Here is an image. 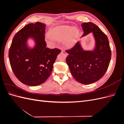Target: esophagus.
I'll use <instances>...</instances> for the list:
<instances>
[{
    "label": "esophagus",
    "mask_w": 124,
    "mask_h": 124,
    "mask_svg": "<svg viewBox=\"0 0 124 124\" xmlns=\"http://www.w3.org/2000/svg\"><path fill=\"white\" fill-rule=\"evenodd\" d=\"M61 52L62 53H63V54H65L66 55H67V53H66V52L64 51V50H62V51H61Z\"/></svg>",
    "instance_id": "34e87169"
}]
</instances>
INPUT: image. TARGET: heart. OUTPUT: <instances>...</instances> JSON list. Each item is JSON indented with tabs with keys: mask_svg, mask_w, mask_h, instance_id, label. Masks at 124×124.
I'll list each match as a JSON object with an SVG mask.
<instances>
[{
	"mask_svg": "<svg viewBox=\"0 0 124 124\" xmlns=\"http://www.w3.org/2000/svg\"><path fill=\"white\" fill-rule=\"evenodd\" d=\"M78 35L77 30L69 26H59L51 29L46 38V42L54 44L55 41H62L63 44L66 47H70L76 40Z\"/></svg>",
	"mask_w": 124,
	"mask_h": 124,
	"instance_id": "obj_1",
	"label": "heart"
}]
</instances>
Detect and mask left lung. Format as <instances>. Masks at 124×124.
I'll return each mask as SVG.
<instances>
[{"mask_svg": "<svg viewBox=\"0 0 124 124\" xmlns=\"http://www.w3.org/2000/svg\"><path fill=\"white\" fill-rule=\"evenodd\" d=\"M83 37L92 33L95 46L92 50L83 48L81 40L69 50L66 62L73 77L83 84H89L98 81L108 68L111 61V51L107 36L95 24L91 22L81 25Z\"/></svg>", "mask_w": 124, "mask_h": 124, "instance_id": "8db88e82", "label": "left lung"}]
</instances>
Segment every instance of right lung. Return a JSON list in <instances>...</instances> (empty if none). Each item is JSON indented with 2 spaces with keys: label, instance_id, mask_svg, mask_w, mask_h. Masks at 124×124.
<instances>
[{
  "label": "right lung",
  "instance_id": "1",
  "mask_svg": "<svg viewBox=\"0 0 124 124\" xmlns=\"http://www.w3.org/2000/svg\"><path fill=\"white\" fill-rule=\"evenodd\" d=\"M46 25L40 22L29 24L14 36L9 51L11 68L22 83L36 86L43 83L50 77L53 64L61 51L46 47L45 41ZM29 39L35 45H28Z\"/></svg>",
  "mask_w": 124,
  "mask_h": 124
}]
</instances>
